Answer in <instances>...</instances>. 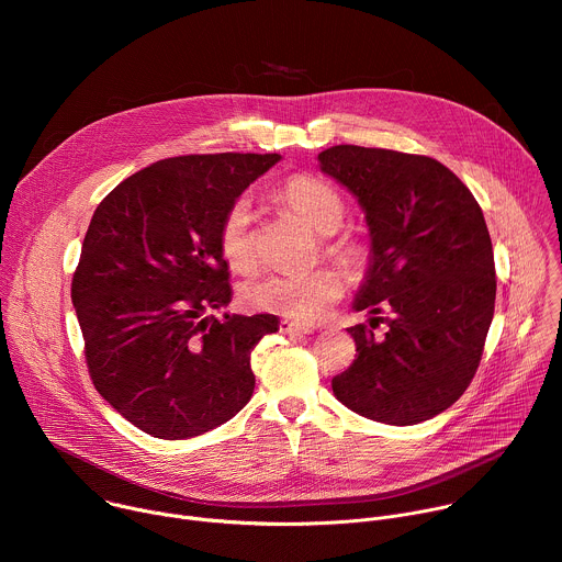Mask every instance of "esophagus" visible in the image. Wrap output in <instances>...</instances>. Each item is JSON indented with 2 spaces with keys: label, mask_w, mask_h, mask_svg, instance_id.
<instances>
[{
  "label": "esophagus",
  "mask_w": 562,
  "mask_h": 562,
  "mask_svg": "<svg viewBox=\"0 0 562 562\" xmlns=\"http://www.w3.org/2000/svg\"><path fill=\"white\" fill-rule=\"evenodd\" d=\"M280 331H282V334H302V336L313 334V329H311L308 325L293 323V319H280Z\"/></svg>",
  "instance_id": "34e87169"
}]
</instances>
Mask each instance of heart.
I'll use <instances>...</instances> for the list:
<instances>
[{
  "label": "heart",
  "instance_id": "obj_1",
  "mask_svg": "<svg viewBox=\"0 0 562 562\" xmlns=\"http://www.w3.org/2000/svg\"><path fill=\"white\" fill-rule=\"evenodd\" d=\"M280 200L306 220L319 235H325V251L347 271L360 273L369 262V251L349 235H336L342 226L347 206L342 195L308 173L291 176L280 187ZM217 247L228 267L249 271L256 267L254 206L249 195H237L224 211L217 226ZM345 278L336 267H317L306 273H267L249 280L239 297L258 311L278 313L300 323H315L342 297Z\"/></svg>",
  "mask_w": 562,
  "mask_h": 562
}]
</instances>
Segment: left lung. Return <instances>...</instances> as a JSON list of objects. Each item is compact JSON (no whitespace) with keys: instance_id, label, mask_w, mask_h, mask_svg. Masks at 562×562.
<instances>
[{"instance_id":"obj_1","label":"left lung","mask_w":562,"mask_h":562,"mask_svg":"<svg viewBox=\"0 0 562 562\" xmlns=\"http://www.w3.org/2000/svg\"><path fill=\"white\" fill-rule=\"evenodd\" d=\"M319 169L367 213L371 267L356 297V360L331 380L351 412L418 425L451 407L483 358L496 302L492 237L471 191L438 159L338 144ZM380 312H386L384 318ZM378 322L387 329L374 336Z\"/></svg>"}]
</instances>
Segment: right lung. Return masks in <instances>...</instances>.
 <instances>
[{
  "label": "right lung",
  "mask_w": 562,
  "mask_h": 562,
  "mask_svg": "<svg viewBox=\"0 0 562 562\" xmlns=\"http://www.w3.org/2000/svg\"><path fill=\"white\" fill-rule=\"evenodd\" d=\"M278 159H159L120 182L91 217L70 284L87 367L106 403L153 438L200 436L254 395L251 351L278 331V317L206 311L231 302L220 220Z\"/></svg>",
  "instance_id": "right-lung-1"
}]
</instances>
